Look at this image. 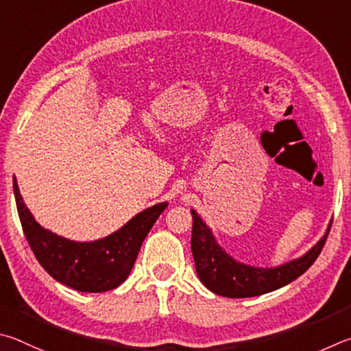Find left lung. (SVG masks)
Returning a JSON list of instances; mask_svg holds the SVG:
<instances>
[{"label": "left lung", "instance_id": "left-lung-1", "mask_svg": "<svg viewBox=\"0 0 351 351\" xmlns=\"http://www.w3.org/2000/svg\"><path fill=\"white\" fill-rule=\"evenodd\" d=\"M193 214V237L191 250L194 256L195 271L202 284L208 290L219 296L237 299V298H254L269 291L278 290L298 279L308 269L327 241L331 228V222L327 231L315 247L306 251L299 259L284 263L274 268H259L245 265L226 253L217 243L204 220L194 210Z\"/></svg>", "mask_w": 351, "mask_h": 351}]
</instances>
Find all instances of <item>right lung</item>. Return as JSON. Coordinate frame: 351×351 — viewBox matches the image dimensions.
<instances>
[{
    "label": "right lung",
    "mask_w": 351,
    "mask_h": 351,
    "mask_svg": "<svg viewBox=\"0 0 351 351\" xmlns=\"http://www.w3.org/2000/svg\"><path fill=\"white\" fill-rule=\"evenodd\" d=\"M14 193L21 226L36 261L52 278L83 293L114 290L128 279L141 243L168 204L162 202L138 213L119 231L92 242H75L36 222L23 202L14 177Z\"/></svg>",
    "instance_id": "obj_1"
}]
</instances>
